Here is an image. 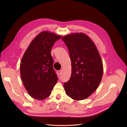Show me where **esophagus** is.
I'll use <instances>...</instances> for the list:
<instances>
[{
    "label": "esophagus",
    "mask_w": 127,
    "mask_h": 127,
    "mask_svg": "<svg viewBox=\"0 0 127 127\" xmlns=\"http://www.w3.org/2000/svg\"><path fill=\"white\" fill-rule=\"evenodd\" d=\"M57 73H58V74L59 75H60L61 74V73H62V70H58Z\"/></svg>",
    "instance_id": "34e87169"
}]
</instances>
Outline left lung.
I'll return each instance as SVG.
<instances>
[{"instance_id": "8db88e82", "label": "left lung", "mask_w": 127, "mask_h": 127, "mask_svg": "<svg viewBox=\"0 0 127 127\" xmlns=\"http://www.w3.org/2000/svg\"><path fill=\"white\" fill-rule=\"evenodd\" d=\"M62 39L71 62L70 78L64 83L66 94L75 100H81L90 96L101 81V58L94 43L83 33H71Z\"/></svg>"}]
</instances>
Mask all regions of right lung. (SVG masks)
Wrapping results in <instances>:
<instances>
[{
    "instance_id": "obj_1",
    "label": "right lung",
    "mask_w": 127,
    "mask_h": 127,
    "mask_svg": "<svg viewBox=\"0 0 127 127\" xmlns=\"http://www.w3.org/2000/svg\"><path fill=\"white\" fill-rule=\"evenodd\" d=\"M61 35L42 31L33 39L23 56L20 72L29 95L37 100L49 97L58 81L51 55L53 45Z\"/></svg>"
}]
</instances>
